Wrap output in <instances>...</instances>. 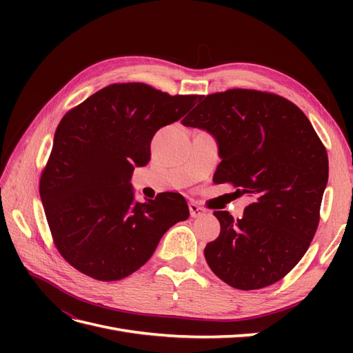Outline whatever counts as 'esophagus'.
<instances>
[{
    "mask_svg": "<svg viewBox=\"0 0 353 353\" xmlns=\"http://www.w3.org/2000/svg\"><path fill=\"white\" fill-rule=\"evenodd\" d=\"M191 208H196V209L199 210V209H201V205H200V203L196 201V203H191V206H190V210H193Z\"/></svg>",
    "mask_w": 353,
    "mask_h": 353,
    "instance_id": "esophagus-1",
    "label": "esophagus"
}]
</instances>
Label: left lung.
<instances>
[{
	"mask_svg": "<svg viewBox=\"0 0 353 353\" xmlns=\"http://www.w3.org/2000/svg\"><path fill=\"white\" fill-rule=\"evenodd\" d=\"M179 119L176 97L145 83L110 85L63 117L39 193L56 248L73 268L122 280L188 218L181 194L141 199L131 183L134 169L150 162L154 134Z\"/></svg>",
	"mask_w": 353,
	"mask_h": 353,
	"instance_id": "1",
	"label": "left lung"
}]
</instances>
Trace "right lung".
Returning <instances> with one entry per match:
<instances>
[{
	"label": "right lung",
	"instance_id": "right-lung-1",
	"mask_svg": "<svg viewBox=\"0 0 353 353\" xmlns=\"http://www.w3.org/2000/svg\"><path fill=\"white\" fill-rule=\"evenodd\" d=\"M200 130L218 144L222 183L244 188L240 216L218 212L219 237L205 258L239 290L271 285L303 258L319 222L328 157L303 112L279 95H209ZM218 170V169H216Z\"/></svg>",
	"mask_w": 353,
	"mask_h": 353
}]
</instances>
